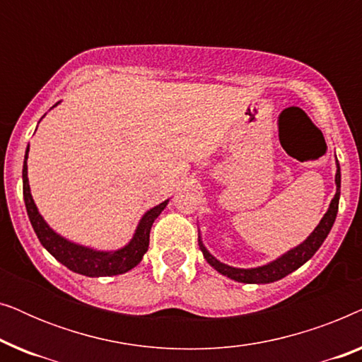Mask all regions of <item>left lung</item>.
Returning a JSON list of instances; mask_svg holds the SVG:
<instances>
[{
	"instance_id": "1",
	"label": "left lung",
	"mask_w": 362,
	"mask_h": 362,
	"mask_svg": "<svg viewBox=\"0 0 362 362\" xmlns=\"http://www.w3.org/2000/svg\"><path fill=\"white\" fill-rule=\"evenodd\" d=\"M334 181H336V194L333 197V201H331L329 209L303 244H300L298 247H295V249L286 252L285 255H281L280 259L270 262V264H267L264 267H257V269H234V267H229L214 259V257L206 250V247L202 245V242L199 239V249L202 252V255H204V259L207 260V264L214 267L219 274L229 276V279L235 281H242V284H272V281L284 279V276L291 274V272L300 269L305 262H308L311 257L315 255V252L320 249L326 237H328L331 227L334 224L336 214H338L339 192H341L339 165H338V171H336Z\"/></svg>"
}]
</instances>
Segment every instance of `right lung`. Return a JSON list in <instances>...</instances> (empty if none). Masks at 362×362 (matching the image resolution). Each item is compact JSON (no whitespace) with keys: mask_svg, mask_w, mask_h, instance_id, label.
I'll list each match as a JSON object with an SVG mask.
<instances>
[{"mask_svg":"<svg viewBox=\"0 0 362 362\" xmlns=\"http://www.w3.org/2000/svg\"><path fill=\"white\" fill-rule=\"evenodd\" d=\"M28 151L24 156V165H23V196H24V204H26V211L31 221V226L34 232H36L37 239L41 244L46 247V250L51 254L54 259L61 262L62 265H66L69 270L76 272V274H82L87 276H110V275H120L125 272L132 270L133 267L140 264L143 255L148 250L150 245V230L153 222L158 216L161 214V211L165 209L168 201L161 202L146 212L141 217L140 224L136 227L135 235L130 240V244L123 247L120 250L115 252H98L87 249V247L77 245L74 242H69L64 237L57 235L46 222H44L42 216L39 214L36 204H34L31 191H29V181H28Z\"/></svg>","mask_w":362,"mask_h":362,"instance_id":"obj_1","label":"right lung"}]
</instances>
